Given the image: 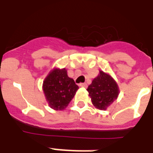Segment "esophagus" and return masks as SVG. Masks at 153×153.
<instances>
[{
  "label": "esophagus",
  "mask_w": 153,
  "mask_h": 153,
  "mask_svg": "<svg viewBox=\"0 0 153 153\" xmlns=\"http://www.w3.org/2000/svg\"><path fill=\"white\" fill-rule=\"evenodd\" d=\"M79 86H81V87H83V88H86V87H87V84H86V83H80V84H79Z\"/></svg>",
  "instance_id": "obj_1"
}]
</instances>
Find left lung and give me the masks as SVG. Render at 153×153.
<instances>
[{
  "label": "left lung",
  "mask_w": 153,
  "mask_h": 153,
  "mask_svg": "<svg viewBox=\"0 0 153 153\" xmlns=\"http://www.w3.org/2000/svg\"><path fill=\"white\" fill-rule=\"evenodd\" d=\"M87 91L94 106L100 110H105L118 97L119 87L110 74L99 71V74L93 79Z\"/></svg>",
  "instance_id": "obj_1"
}]
</instances>
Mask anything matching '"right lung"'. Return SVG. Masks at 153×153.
Wrapping results in <instances>:
<instances>
[{
	"instance_id": "right-lung-1",
	"label": "right lung",
	"mask_w": 153,
	"mask_h": 153,
	"mask_svg": "<svg viewBox=\"0 0 153 153\" xmlns=\"http://www.w3.org/2000/svg\"><path fill=\"white\" fill-rule=\"evenodd\" d=\"M79 86L67 75L66 68H54L44 79L43 91L48 105L55 110H63L74 98Z\"/></svg>"
}]
</instances>
